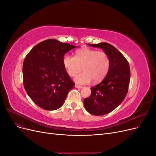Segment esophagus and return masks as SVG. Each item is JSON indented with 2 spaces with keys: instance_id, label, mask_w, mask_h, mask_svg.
<instances>
[{
  "instance_id": "obj_1",
  "label": "esophagus",
  "mask_w": 156,
  "mask_h": 156,
  "mask_svg": "<svg viewBox=\"0 0 156 156\" xmlns=\"http://www.w3.org/2000/svg\"><path fill=\"white\" fill-rule=\"evenodd\" d=\"M75 88H83V87H81V86H79V85H77V84H75Z\"/></svg>"
}]
</instances>
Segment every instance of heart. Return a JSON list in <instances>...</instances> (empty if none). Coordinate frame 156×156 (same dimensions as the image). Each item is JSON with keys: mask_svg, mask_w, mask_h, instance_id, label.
Here are the masks:
<instances>
[{"mask_svg": "<svg viewBox=\"0 0 156 156\" xmlns=\"http://www.w3.org/2000/svg\"><path fill=\"white\" fill-rule=\"evenodd\" d=\"M62 63L70 77H74L83 69L84 72L74 78L79 84H88L92 80L94 83L101 81L110 68V58L107 53L87 48L77 51L75 57L65 55Z\"/></svg>", "mask_w": 156, "mask_h": 156, "instance_id": "1", "label": "heart"}]
</instances>
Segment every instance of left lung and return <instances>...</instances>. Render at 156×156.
Returning a JSON list of instances; mask_svg holds the SVG:
<instances>
[{
  "mask_svg": "<svg viewBox=\"0 0 156 156\" xmlns=\"http://www.w3.org/2000/svg\"><path fill=\"white\" fill-rule=\"evenodd\" d=\"M88 45L102 49L110 58V68L105 77L90 88V96L84 100V108L90 114L102 116L112 111L124 101L128 91L130 67L124 55L112 45L106 42Z\"/></svg>",
  "mask_w": 156,
  "mask_h": 156,
  "instance_id": "1",
  "label": "left lung"
}]
</instances>
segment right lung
Listing matches in <instances>:
<instances>
[{
    "label": "right lung",
    "mask_w": 156,
    "mask_h": 156,
    "mask_svg": "<svg viewBox=\"0 0 156 156\" xmlns=\"http://www.w3.org/2000/svg\"><path fill=\"white\" fill-rule=\"evenodd\" d=\"M75 48L77 47L49 39L35 45L26 56L23 66V84L38 107L54 111L64 104L75 83L64 68L62 59Z\"/></svg>",
    "instance_id": "1"
}]
</instances>
